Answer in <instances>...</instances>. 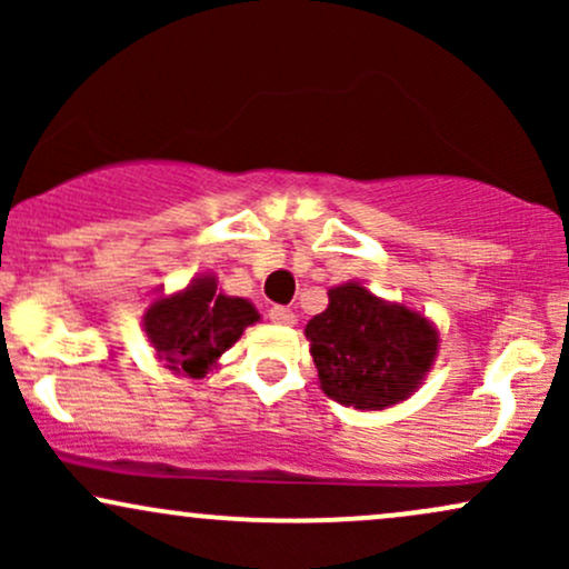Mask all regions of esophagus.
I'll return each mask as SVG.
<instances>
[{
    "mask_svg": "<svg viewBox=\"0 0 569 569\" xmlns=\"http://www.w3.org/2000/svg\"><path fill=\"white\" fill-rule=\"evenodd\" d=\"M267 316H270L272 323H280V326L297 323V316H293L291 307H283V305H272L270 310H267Z\"/></svg>",
    "mask_w": 569,
    "mask_h": 569,
    "instance_id": "1",
    "label": "esophagus"
}]
</instances>
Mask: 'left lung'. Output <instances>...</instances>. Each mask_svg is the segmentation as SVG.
I'll return each instance as SVG.
<instances>
[{
  "mask_svg": "<svg viewBox=\"0 0 569 569\" xmlns=\"http://www.w3.org/2000/svg\"><path fill=\"white\" fill-rule=\"evenodd\" d=\"M305 335L323 393L356 409H385L411 396L439 345L420 312L380 302L361 283L331 289L329 307Z\"/></svg>",
  "mask_w": 569,
  "mask_h": 569,
  "instance_id": "left-lung-1",
  "label": "left lung"
}]
</instances>
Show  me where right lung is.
<instances>
[{"label":"right lung","instance_id":"1","mask_svg":"<svg viewBox=\"0 0 569 569\" xmlns=\"http://www.w3.org/2000/svg\"><path fill=\"white\" fill-rule=\"evenodd\" d=\"M257 321L259 312L246 299L217 293L211 278H198L187 291L149 307L143 326L166 367L202 377L246 326Z\"/></svg>","mask_w":569,"mask_h":569}]
</instances>
